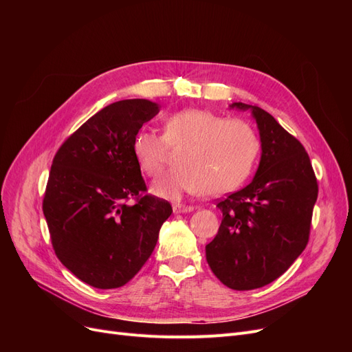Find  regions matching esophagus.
Wrapping results in <instances>:
<instances>
[{
	"mask_svg": "<svg viewBox=\"0 0 352 352\" xmlns=\"http://www.w3.org/2000/svg\"><path fill=\"white\" fill-rule=\"evenodd\" d=\"M195 207H190V206H184V204H175L173 206V211L176 214H180V212H190L194 211Z\"/></svg>",
	"mask_w": 352,
	"mask_h": 352,
	"instance_id": "obj_1",
	"label": "esophagus"
}]
</instances>
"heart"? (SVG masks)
Listing matches in <instances>:
<instances>
[{
	"mask_svg": "<svg viewBox=\"0 0 352 352\" xmlns=\"http://www.w3.org/2000/svg\"><path fill=\"white\" fill-rule=\"evenodd\" d=\"M163 129V138L140 131L132 141L138 166L150 176L163 167L166 144H184L176 155L179 167L160 175L151 185L154 195L162 198L230 192L250 176L260 153L258 136L248 123L208 110L184 109L168 114Z\"/></svg>",
	"mask_w": 352,
	"mask_h": 352,
	"instance_id": "obj_1",
	"label": "heart"
}]
</instances>
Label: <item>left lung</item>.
Returning <instances> with one entry per match:
<instances>
[{"instance_id":"8db88e82","label":"left lung","mask_w":352,"mask_h":352,"mask_svg":"<svg viewBox=\"0 0 352 352\" xmlns=\"http://www.w3.org/2000/svg\"><path fill=\"white\" fill-rule=\"evenodd\" d=\"M229 107L251 113L261 157L251 184L217 204L223 219L206 257L223 285L250 291L278 279L300 257L318 188L305 148L272 114L243 102Z\"/></svg>"}]
</instances>
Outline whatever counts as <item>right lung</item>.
Instances as JSON below:
<instances>
[{
  "label": "right lung",
  "instance_id": "1",
  "mask_svg": "<svg viewBox=\"0 0 352 352\" xmlns=\"http://www.w3.org/2000/svg\"><path fill=\"white\" fill-rule=\"evenodd\" d=\"M160 111L150 100H123L94 114L60 146L42 211L61 264L98 289L129 282L150 258L167 201L141 197L146 186L133 136ZM137 198L135 205L125 201Z\"/></svg>",
  "mask_w": 352,
  "mask_h": 352
}]
</instances>
